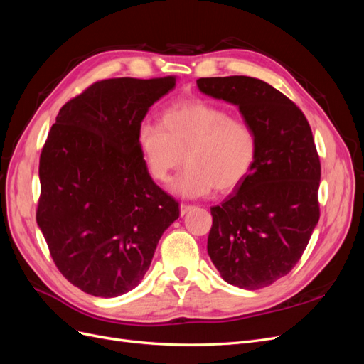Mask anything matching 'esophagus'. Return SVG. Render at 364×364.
Listing matches in <instances>:
<instances>
[{"mask_svg":"<svg viewBox=\"0 0 364 364\" xmlns=\"http://www.w3.org/2000/svg\"><path fill=\"white\" fill-rule=\"evenodd\" d=\"M179 209H181V215H185L186 213H188V211H191V209H193V206H191V205H186V203H181Z\"/></svg>","mask_w":364,"mask_h":364,"instance_id":"esophagus-1","label":"esophagus"}]
</instances>
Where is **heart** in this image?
Listing matches in <instances>:
<instances>
[{"label": "heart", "mask_w": 364, "mask_h": 364, "mask_svg": "<svg viewBox=\"0 0 364 364\" xmlns=\"http://www.w3.org/2000/svg\"><path fill=\"white\" fill-rule=\"evenodd\" d=\"M162 127L144 123L139 127L141 156L156 182H167L185 158L186 168L170 188L186 199L203 197L214 188L234 190L257 162L255 130L222 107L199 100L173 105L162 115Z\"/></svg>", "instance_id": "1"}]
</instances>
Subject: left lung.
<instances>
[{"instance_id": "left-lung-1", "label": "left lung", "mask_w": 364, "mask_h": 364, "mask_svg": "<svg viewBox=\"0 0 364 364\" xmlns=\"http://www.w3.org/2000/svg\"><path fill=\"white\" fill-rule=\"evenodd\" d=\"M197 87L235 105L258 138L247 178L211 208L208 255L228 284L267 287L301 259L321 215V161L311 127L290 98L259 79L206 77Z\"/></svg>"}]
</instances>
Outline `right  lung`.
Here are the masks:
<instances>
[{
  "label": "right lung",
  "instance_id": "1",
  "mask_svg": "<svg viewBox=\"0 0 364 364\" xmlns=\"http://www.w3.org/2000/svg\"><path fill=\"white\" fill-rule=\"evenodd\" d=\"M176 77L102 80L63 105L41 153L36 222L59 272L117 297L144 278L179 203L150 178L138 130Z\"/></svg>",
  "mask_w": 364,
  "mask_h": 364
}]
</instances>
